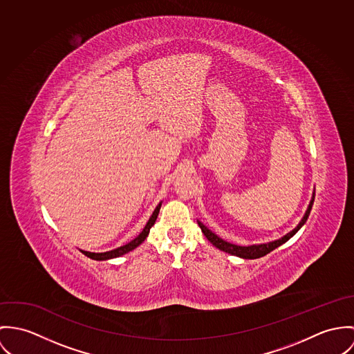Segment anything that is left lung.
Here are the masks:
<instances>
[{
	"label": "left lung",
	"instance_id": "left-lung-1",
	"mask_svg": "<svg viewBox=\"0 0 354 354\" xmlns=\"http://www.w3.org/2000/svg\"><path fill=\"white\" fill-rule=\"evenodd\" d=\"M315 193L313 194L311 198V202L308 205V209L304 214V217L301 218V221L299 223V225L292 230L289 234H286L285 236H282L281 239H277L274 241H270V243H263V244H252V245H237V244H232V243H228L225 241L224 239L218 237L216 234H213L210 230H207L201 221H198V225L201 228V231L203 232V235L206 236V239L214 245L217 247L218 250L224 251V252H228L231 255H236V257H240L243 259H257V258H261V257H265L266 254L272 252L273 250H275L277 247L282 245L283 243H286L290 237L293 235H296V232L306 224L310 213H311V209H313V205H314Z\"/></svg>",
	"mask_w": 354,
	"mask_h": 354
}]
</instances>
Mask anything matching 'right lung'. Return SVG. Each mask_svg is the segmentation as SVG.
<instances>
[{
  "label": "right lung",
  "mask_w": 354,
  "mask_h": 354,
  "mask_svg": "<svg viewBox=\"0 0 354 354\" xmlns=\"http://www.w3.org/2000/svg\"><path fill=\"white\" fill-rule=\"evenodd\" d=\"M160 207H161V202H160L158 206H156L155 212L152 213V216H151V218L148 220V223H147L145 228L142 230V232H141L140 235L137 236L136 239H133L130 243H127V244H124V245H120V247L115 248V250L106 251V252H89V251H84V250H80V251H81L84 255H86L88 258L95 259V261H107V259L118 258L120 255H124V254L130 252L131 250L137 248V247H138V245H140V244L147 239V236L149 235L151 228H152V227L155 225V223H156V218H158Z\"/></svg>",
  "instance_id": "right-lung-1"
}]
</instances>
